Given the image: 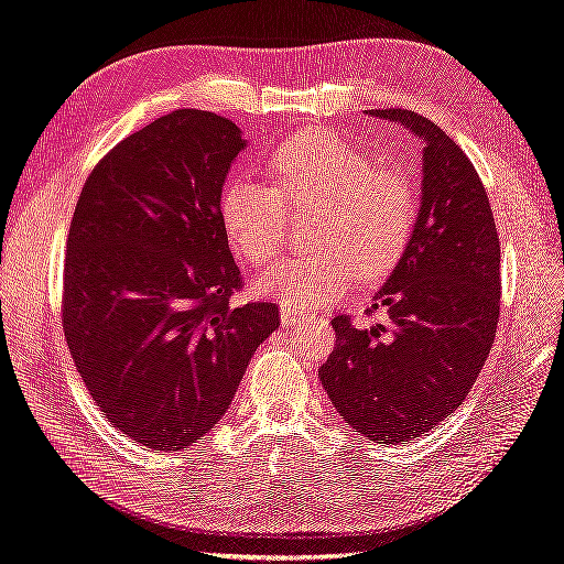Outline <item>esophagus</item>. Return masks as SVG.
Instances as JSON below:
<instances>
[{"label":"esophagus","mask_w":564,"mask_h":564,"mask_svg":"<svg viewBox=\"0 0 564 564\" xmlns=\"http://www.w3.org/2000/svg\"><path fill=\"white\" fill-rule=\"evenodd\" d=\"M307 317L303 312H295L291 307H281V324L285 326V329H293V326H297L300 322H305Z\"/></svg>","instance_id":"obj_1"}]
</instances>
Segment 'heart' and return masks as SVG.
Segmentation results:
<instances>
[{
	"label": "heart",
	"mask_w": 564,
	"mask_h": 564,
	"mask_svg": "<svg viewBox=\"0 0 564 564\" xmlns=\"http://www.w3.org/2000/svg\"><path fill=\"white\" fill-rule=\"evenodd\" d=\"M276 187L232 177L218 214L226 238L252 267L279 254L288 212H312L307 254L288 257L254 283L283 305L317 307L356 283H377L399 267L413 240L417 196L409 175L375 167L360 149L332 132H305L273 149Z\"/></svg>",
	"instance_id": "heart-1"
}]
</instances>
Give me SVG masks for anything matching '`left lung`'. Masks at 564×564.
Masks as SVG:
<instances>
[{
	"label": "left lung",
	"instance_id": "8db88e82",
	"mask_svg": "<svg viewBox=\"0 0 564 564\" xmlns=\"http://www.w3.org/2000/svg\"><path fill=\"white\" fill-rule=\"evenodd\" d=\"M423 141L421 212L399 267L368 312L387 324L332 319L336 348L319 368L334 409L379 444H403L452 415L474 387L500 317V238L466 153L411 110H368Z\"/></svg>",
	"mask_w": 564,
	"mask_h": 564
}]
</instances>
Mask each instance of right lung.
<instances>
[{"mask_svg":"<svg viewBox=\"0 0 564 564\" xmlns=\"http://www.w3.org/2000/svg\"><path fill=\"white\" fill-rule=\"evenodd\" d=\"M245 147L226 117L175 110L117 143L74 208L64 336L102 415L149 449L202 440L281 324L273 303L230 305L218 204Z\"/></svg>","mask_w":564,"mask_h":564,"instance_id":"right-lung-1","label":"right lung"}]
</instances>
